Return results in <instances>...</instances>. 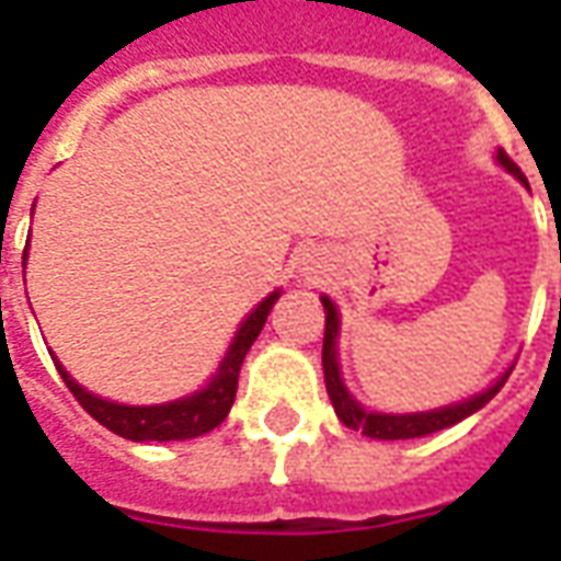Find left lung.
Instances as JSON below:
<instances>
[{
  "instance_id": "left-lung-1",
  "label": "left lung",
  "mask_w": 561,
  "mask_h": 561,
  "mask_svg": "<svg viewBox=\"0 0 561 561\" xmlns=\"http://www.w3.org/2000/svg\"><path fill=\"white\" fill-rule=\"evenodd\" d=\"M499 164H505L507 171L517 173L519 180L526 183V176L519 171L517 164L511 161L505 149H499ZM324 304V348H321V364H324V381H328V393L333 409L340 414V421L348 426V430H357V433L369 435V438H385V442H393V438H417V435L438 433V430H447L454 426L462 417H469L478 409H483L486 402L493 400L495 393L502 390V385L511 376L507 369L505 376L495 381L493 388L483 390L478 397H471L466 402H457V405H445V409H435V412H421V414H376L360 409L357 402L352 400V393L345 390L340 378V364H336V333H340V316H336V306L330 304L328 297H321Z\"/></svg>"
}]
</instances>
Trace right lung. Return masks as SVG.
Segmentation results:
<instances>
[{
    "label": "right lung",
    "instance_id": "add662e5",
    "mask_svg": "<svg viewBox=\"0 0 561 561\" xmlns=\"http://www.w3.org/2000/svg\"><path fill=\"white\" fill-rule=\"evenodd\" d=\"M276 300H279V291L270 294L267 300L245 318L243 328L237 330L231 348L221 360L216 378L204 390H197L195 397H185V400L168 402V405H116V402H107L80 388L78 381L59 366V360H56V369H59L68 390L75 393V400L83 405V412H90L111 433L131 438V442H185V438L216 430L228 417L233 397H237V378H240L245 352L257 340V333L264 328Z\"/></svg>",
    "mask_w": 561,
    "mask_h": 561
}]
</instances>
